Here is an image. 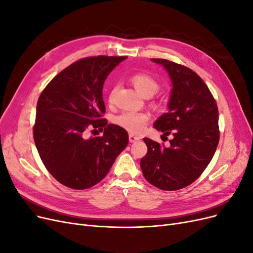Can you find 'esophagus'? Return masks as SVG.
I'll use <instances>...</instances> for the list:
<instances>
[{"mask_svg":"<svg viewBox=\"0 0 253 253\" xmlns=\"http://www.w3.org/2000/svg\"><path fill=\"white\" fill-rule=\"evenodd\" d=\"M139 139H140L139 137H137V136H135V135H133V134H129V135H128V140H129V142L138 141Z\"/></svg>","mask_w":253,"mask_h":253,"instance_id":"obj_1","label":"esophagus"}]
</instances>
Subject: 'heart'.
Returning <instances> with one entry per match:
<instances>
[{
  "label": "heart",
  "instance_id": "obj_1",
  "mask_svg": "<svg viewBox=\"0 0 253 253\" xmlns=\"http://www.w3.org/2000/svg\"><path fill=\"white\" fill-rule=\"evenodd\" d=\"M131 81L136 90L144 98L152 97L156 94V91L159 88L158 82L152 76L147 74H137L133 76ZM149 119L150 116L147 113L124 112L116 118V122L117 125L126 128L128 132L133 134H140L143 132Z\"/></svg>",
  "mask_w": 253,
  "mask_h": 253
}]
</instances>
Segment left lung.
I'll return each instance as SVG.
<instances>
[{
    "label": "left lung",
    "instance_id": "left-lung-1",
    "mask_svg": "<svg viewBox=\"0 0 253 253\" xmlns=\"http://www.w3.org/2000/svg\"><path fill=\"white\" fill-rule=\"evenodd\" d=\"M151 61L162 65L172 82L169 111L154 127L173 137L169 147L143 138L148 153L140 168L151 185L175 191L191 185L211 162L219 140L218 110L208 86L192 70L166 59Z\"/></svg>",
    "mask_w": 253,
    "mask_h": 253
}]
</instances>
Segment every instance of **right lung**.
Listing matches in <instances>:
<instances>
[{
	"label": "right lung",
	"mask_w": 253,
	"mask_h": 253,
	"mask_svg": "<svg viewBox=\"0 0 253 253\" xmlns=\"http://www.w3.org/2000/svg\"><path fill=\"white\" fill-rule=\"evenodd\" d=\"M126 59H81L59 73L39 97L34 126L36 147L48 172L68 188L84 190L101 181L127 145L126 129L101 118L105 113L104 81ZM88 128L99 129L104 135L85 139Z\"/></svg>",
	"instance_id": "add662e5"
}]
</instances>
